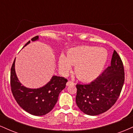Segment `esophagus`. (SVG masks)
Instances as JSON below:
<instances>
[{
    "label": "esophagus",
    "instance_id": "34e87169",
    "mask_svg": "<svg viewBox=\"0 0 133 133\" xmlns=\"http://www.w3.org/2000/svg\"><path fill=\"white\" fill-rule=\"evenodd\" d=\"M74 83L72 81H68V82L66 83L67 86H71V85H74Z\"/></svg>",
    "mask_w": 133,
    "mask_h": 133
}]
</instances>
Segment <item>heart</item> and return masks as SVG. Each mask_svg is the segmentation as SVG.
<instances>
[{"label":"heart","mask_w":133,"mask_h":133,"mask_svg":"<svg viewBox=\"0 0 133 133\" xmlns=\"http://www.w3.org/2000/svg\"><path fill=\"white\" fill-rule=\"evenodd\" d=\"M108 59L104 49L94 46H81L71 49L67 56L61 55L59 59V67L66 72L75 65L74 72L79 79L89 81L96 79L101 73Z\"/></svg>","instance_id":"1"}]
</instances>
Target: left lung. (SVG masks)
I'll return each instance as SVG.
<instances>
[{
  "instance_id": "1",
  "label": "left lung",
  "mask_w": 133,
  "mask_h": 133,
  "mask_svg": "<svg viewBox=\"0 0 133 133\" xmlns=\"http://www.w3.org/2000/svg\"><path fill=\"white\" fill-rule=\"evenodd\" d=\"M124 82L123 62L114 50L111 65L89 84L76 85L77 106L84 113L96 116L109 109L118 99Z\"/></svg>"
}]
</instances>
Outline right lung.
<instances>
[{"instance_id":"1","label":"right lung","mask_w":133,"mask_h":133,"mask_svg":"<svg viewBox=\"0 0 133 133\" xmlns=\"http://www.w3.org/2000/svg\"><path fill=\"white\" fill-rule=\"evenodd\" d=\"M39 39V36L31 39L32 41ZM30 42L29 41L24 45ZM15 59L10 71V87L15 99L21 108L30 114L43 116L49 112L57 103L59 93L65 88L68 80L64 77L54 76L45 86L37 89L25 88L17 77L15 71Z\"/></svg>"}]
</instances>
